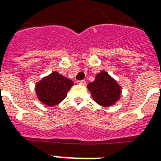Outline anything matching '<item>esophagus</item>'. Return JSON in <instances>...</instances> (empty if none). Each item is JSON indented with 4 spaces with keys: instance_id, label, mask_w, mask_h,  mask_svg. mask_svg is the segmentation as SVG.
Here are the masks:
<instances>
[{
    "instance_id": "34e87169",
    "label": "esophagus",
    "mask_w": 161,
    "mask_h": 161,
    "mask_svg": "<svg viewBox=\"0 0 161 161\" xmlns=\"http://www.w3.org/2000/svg\"><path fill=\"white\" fill-rule=\"evenodd\" d=\"M78 84H81V85H85L86 84V82L84 80H80V81H77V82Z\"/></svg>"
}]
</instances>
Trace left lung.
I'll use <instances>...</instances> for the list:
<instances>
[{
  "label": "left lung",
  "instance_id": "obj_1",
  "mask_svg": "<svg viewBox=\"0 0 161 161\" xmlns=\"http://www.w3.org/2000/svg\"><path fill=\"white\" fill-rule=\"evenodd\" d=\"M87 87L94 101L103 107L114 105L121 97V86L104 70L98 73Z\"/></svg>",
  "mask_w": 161,
  "mask_h": 161
}]
</instances>
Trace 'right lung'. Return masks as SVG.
Returning a JSON list of instances; mask_svg holds the SVG:
<instances>
[{
  "label": "right lung",
  "instance_id": "add662e5",
  "mask_svg": "<svg viewBox=\"0 0 161 161\" xmlns=\"http://www.w3.org/2000/svg\"><path fill=\"white\" fill-rule=\"evenodd\" d=\"M73 84V81L64 77L58 71H53L37 83L35 91L42 103L47 106H55L65 98L67 92Z\"/></svg>",
  "mask_w": 161,
  "mask_h": 161
}]
</instances>
